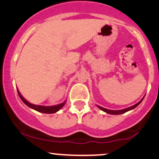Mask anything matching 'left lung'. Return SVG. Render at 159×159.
<instances>
[{"instance_id":"left-lung-1","label":"left lung","mask_w":159,"mask_h":159,"mask_svg":"<svg viewBox=\"0 0 159 159\" xmlns=\"http://www.w3.org/2000/svg\"><path fill=\"white\" fill-rule=\"evenodd\" d=\"M143 99H141L140 101H139V102H138L137 104H136V105H134V106H131V107H127V108L123 109V110L114 111V110H109V109H106V108H105V107H101V106H98V108L101 109V110H102V111H103L106 112V113H107V114H115V115H117V114H124V113H125V112L128 111H130V110H132V109L135 108V107H136V106H138V105H139V104L141 103L142 101H143Z\"/></svg>"}]
</instances>
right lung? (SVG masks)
Here are the masks:
<instances>
[{
    "label": "right lung",
    "instance_id": "1",
    "mask_svg": "<svg viewBox=\"0 0 159 159\" xmlns=\"http://www.w3.org/2000/svg\"><path fill=\"white\" fill-rule=\"evenodd\" d=\"M17 92H18V95L19 96H20V98H21V100L24 102L27 106L31 107V108L34 109V110L37 111L42 112V113H45V114L55 113V112H57V111H59L61 107L64 106V104H65V102H63V103L59 104V105H54V106H42V105H33V104H31L29 102H27V101L25 100L23 96H22L21 94H20V92L18 91V89H17Z\"/></svg>",
    "mask_w": 159,
    "mask_h": 159
}]
</instances>
